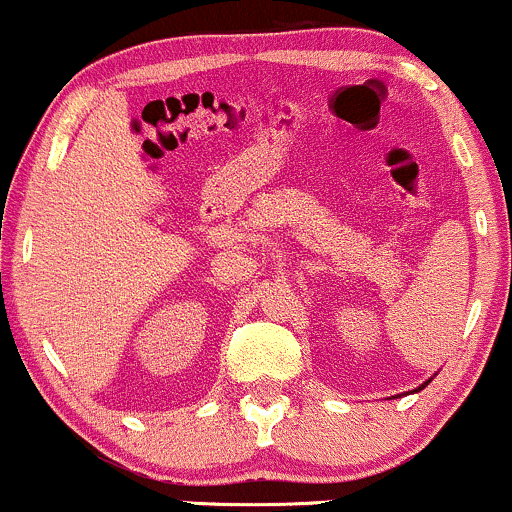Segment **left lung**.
Segmentation results:
<instances>
[{
  "instance_id": "left-lung-1",
  "label": "left lung",
  "mask_w": 512,
  "mask_h": 512,
  "mask_svg": "<svg viewBox=\"0 0 512 512\" xmlns=\"http://www.w3.org/2000/svg\"><path fill=\"white\" fill-rule=\"evenodd\" d=\"M431 380H433V378H428V380H426V383H424V385H419V387H416V390H414V392H419V390H424V387H426V385H428V383H431Z\"/></svg>"
}]
</instances>
